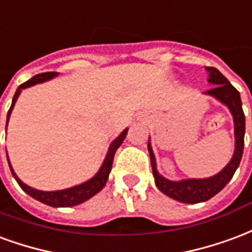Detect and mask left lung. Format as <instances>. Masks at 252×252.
<instances>
[{
    "label": "left lung",
    "instance_id": "1",
    "mask_svg": "<svg viewBox=\"0 0 252 252\" xmlns=\"http://www.w3.org/2000/svg\"><path fill=\"white\" fill-rule=\"evenodd\" d=\"M211 84H215L214 88H211L204 94L211 95L216 98L219 102L225 104L229 108V111L234 117L235 125V152L232 158L225 168L208 179H189L181 180V181H170L165 179L164 176L157 172L156 165V157H154L152 145L148 142L149 154L152 161V169H153L154 181L157 188L164 194L177 200L180 203L196 204L207 201L215 194L219 193L220 190L228 184V181L232 179L235 170L238 169L240 164V159L243 156L244 146V131H246V118H244L243 108H242V100L240 94L236 88L229 83L228 79L220 72L219 69L214 67H207Z\"/></svg>",
    "mask_w": 252,
    "mask_h": 252
}]
</instances>
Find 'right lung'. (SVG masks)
<instances>
[{
	"instance_id": "obj_1",
	"label": "right lung",
	"mask_w": 252,
	"mask_h": 252,
	"mask_svg": "<svg viewBox=\"0 0 252 252\" xmlns=\"http://www.w3.org/2000/svg\"><path fill=\"white\" fill-rule=\"evenodd\" d=\"M58 72L38 73L36 76H33V78L29 79L28 82H25V83L21 84V86L17 88L14 96H13L12 106L9 108L8 117H6V126H8V121L9 117H10V113H12L13 106L16 103V100H17L18 95L21 93V90H24V88L27 87H31V86H34V84L37 83L47 82V80L55 78V76H58ZM126 134H127V128H125L124 131L119 134L118 138L114 139L113 144L110 145L107 156H106V158H104L103 164H102V166L99 169L98 173L95 174L93 179H90L88 181L83 183V184L76 185V187H72V188L63 189V190H53V192H44V190H38V189L31 188V187H28L27 184H24L23 181L18 179L17 174L14 173V170H13L12 165H10L8 158L9 168L12 170L13 177L16 179V181H17L18 185L21 187V189H23L24 192H27L29 196H32L33 199L38 200V201L47 204V205H51V207H73V205H78V204L84 203L86 200L91 199L93 196H95V194L98 193L99 190L103 189V187L106 185V183H107L108 173L111 172L114 154L117 152V149L122 145L125 137H126Z\"/></svg>"
}]
</instances>
